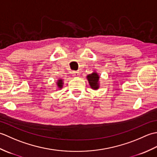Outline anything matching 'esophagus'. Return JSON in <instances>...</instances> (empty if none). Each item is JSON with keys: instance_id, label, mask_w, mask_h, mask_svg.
Masks as SVG:
<instances>
[{"instance_id": "34e87169", "label": "esophagus", "mask_w": 157, "mask_h": 157, "mask_svg": "<svg viewBox=\"0 0 157 157\" xmlns=\"http://www.w3.org/2000/svg\"><path fill=\"white\" fill-rule=\"evenodd\" d=\"M72 75L74 77H79V73L78 71H73Z\"/></svg>"}]
</instances>
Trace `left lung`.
Segmentation results:
<instances>
[{"instance_id": "1", "label": "left lung", "mask_w": 157, "mask_h": 157, "mask_svg": "<svg viewBox=\"0 0 157 157\" xmlns=\"http://www.w3.org/2000/svg\"><path fill=\"white\" fill-rule=\"evenodd\" d=\"M86 79L89 83L90 88L94 90H97L100 88V76L96 71H93L90 74L86 76Z\"/></svg>"}]
</instances>
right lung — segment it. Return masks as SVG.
I'll return each instance as SVG.
<instances>
[{
	"label": "right lung",
	"mask_w": 157,
	"mask_h": 157,
	"mask_svg": "<svg viewBox=\"0 0 157 157\" xmlns=\"http://www.w3.org/2000/svg\"><path fill=\"white\" fill-rule=\"evenodd\" d=\"M56 89L61 90L63 87V84H64L63 79L62 78L57 79V81L56 82Z\"/></svg>",
	"instance_id": "obj_1"
}]
</instances>
